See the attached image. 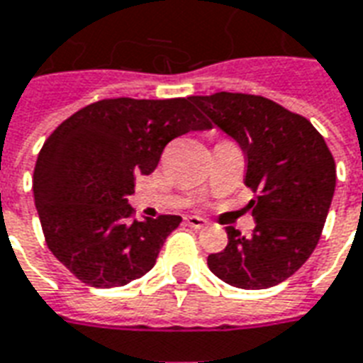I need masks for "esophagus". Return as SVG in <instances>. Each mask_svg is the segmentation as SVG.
I'll use <instances>...</instances> for the list:
<instances>
[{
  "instance_id": "obj_1",
  "label": "esophagus",
  "mask_w": 363,
  "mask_h": 363,
  "mask_svg": "<svg viewBox=\"0 0 363 363\" xmlns=\"http://www.w3.org/2000/svg\"><path fill=\"white\" fill-rule=\"evenodd\" d=\"M186 225L196 228V230H201V228H206L207 226V220L203 217H198V215H188Z\"/></svg>"
}]
</instances>
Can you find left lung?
Segmentation results:
<instances>
[{"mask_svg": "<svg viewBox=\"0 0 363 363\" xmlns=\"http://www.w3.org/2000/svg\"><path fill=\"white\" fill-rule=\"evenodd\" d=\"M192 102L240 145L243 182L257 192L247 206L253 234L226 226L228 243L207 257V267L242 289L278 286L316 249L335 192V160L311 121L270 99L220 91Z\"/></svg>", "mask_w": 363, "mask_h": 363, "instance_id": "obj_1", "label": "left lung"}]
</instances>
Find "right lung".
<instances>
[{
  "label": "right lung",
  "instance_id": "obj_1",
  "mask_svg": "<svg viewBox=\"0 0 363 363\" xmlns=\"http://www.w3.org/2000/svg\"><path fill=\"white\" fill-rule=\"evenodd\" d=\"M188 99H104L77 110L47 137L35 162L34 200L47 247L77 280L121 287L156 264L179 215L135 220L127 198L163 148L209 129Z\"/></svg>",
  "mask_w": 363,
  "mask_h": 363
}]
</instances>
